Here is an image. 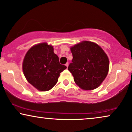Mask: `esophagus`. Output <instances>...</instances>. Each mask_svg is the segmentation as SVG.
I'll list each match as a JSON object with an SVG mask.
<instances>
[{"label": "esophagus", "mask_w": 132, "mask_h": 132, "mask_svg": "<svg viewBox=\"0 0 132 132\" xmlns=\"http://www.w3.org/2000/svg\"><path fill=\"white\" fill-rule=\"evenodd\" d=\"M68 64H68V62H67V63H66L65 65H66V67H68Z\"/></svg>", "instance_id": "obj_1"}]
</instances>
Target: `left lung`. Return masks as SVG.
Masks as SVG:
<instances>
[{
    "label": "left lung",
    "instance_id": "obj_1",
    "mask_svg": "<svg viewBox=\"0 0 132 132\" xmlns=\"http://www.w3.org/2000/svg\"><path fill=\"white\" fill-rule=\"evenodd\" d=\"M73 59L68 70L74 77L75 83L85 90L96 88L107 76L109 61L98 45L82 41L71 47Z\"/></svg>",
    "mask_w": 132,
    "mask_h": 132
}]
</instances>
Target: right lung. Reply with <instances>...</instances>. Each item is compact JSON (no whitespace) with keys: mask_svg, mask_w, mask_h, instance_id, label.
Segmentation results:
<instances>
[{"mask_svg":"<svg viewBox=\"0 0 132 132\" xmlns=\"http://www.w3.org/2000/svg\"><path fill=\"white\" fill-rule=\"evenodd\" d=\"M22 68L28 82L37 90L45 92L56 85L60 73L67 67L60 64L52 46L41 43L27 51Z\"/></svg>","mask_w":132,"mask_h":132,"instance_id":"right-lung-1","label":"right lung"}]
</instances>
